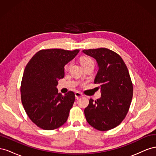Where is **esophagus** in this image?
<instances>
[{
	"mask_svg": "<svg viewBox=\"0 0 156 156\" xmlns=\"http://www.w3.org/2000/svg\"><path fill=\"white\" fill-rule=\"evenodd\" d=\"M75 98H76L77 99L83 96V94H81V92H75Z\"/></svg>",
	"mask_w": 156,
	"mask_h": 156,
	"instance_id": "34e87169",
	"label": "esophagus"
}]
</instances>
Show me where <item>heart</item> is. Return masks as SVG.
Masks as SVG:
<instances>
[{
    "label": "heart",
    "mask_w": 156,
    "mask_h": 156,
    "mask_svg": "<svg viewBox=\"0 0 156 156\" xmlns=\"http://www.w3.org/2000/svg\"><path fill=\"white\" fill-rule=\"evenodd\" d=\"M80 62H81V64L82 65V66L84 67L85 66H88V65H94V60L90 58V57H88V56H83L80 60ZM69 67L68 65H66L65 66V69H67Z\"/></svg>",
    "instance_id": "heart-1"
}]
</instances>
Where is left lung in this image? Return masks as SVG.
<instances>
[{
  "label": "left lung",
  "instance_id": "8db88e82",
  "mask_svg": "<svg viewBox=\"0 0 156 156\" xmlns=\"http://www.w3.org/2000/svg\"><path fill=\"white\" fill-rule=\"evenodd\" d=\"M83 52L96 60L99 69L94 83L100 85L101 94L95 101L90 99L84 108L87 121L98 130L113 129L125 119L133 97L128 69L120 56L110 49H84Z\"/></svg>",
  "mask_w": 156,
  "mask_h": 156
}]
</instances>
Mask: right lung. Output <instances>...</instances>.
I'll use <instances>...</instances> for the list:
<instances>
[{
    "instance_id": "1",
    "label": "right lung",
    "mask_w": 156,
    "mask_h": 156,
    "mask_svg": "<svg viewBox=\"0 0 156 156\" xmlns=\"http://www.w3.org/2000/svg\"><path fill=\"white\" fill-rule=\"evenodd\" d=\"M79 49L40 50L26 66L21 81L22 104L32 122L45 130H53L67 121L75 94L58 92V81L64 77V66Z\"/></svg>"
}]
</instances>
